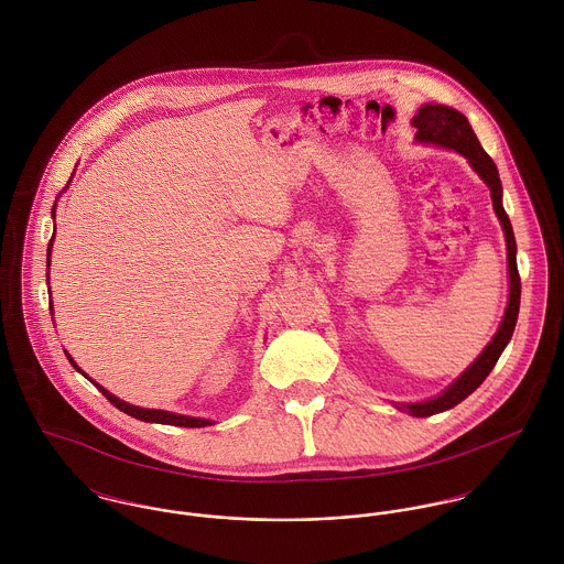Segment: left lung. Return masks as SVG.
<instances>
[{
	"mask_svg": "<svg viewBox=\"0 0 564 564\" xmlns=\"http://www.w3.org/2000/svg\"><path fill=\"white\" fill-rule=\"evenodd\" d=\"M410 123L416 130V134H414L416 143L458 152L460 156L467 159L471 169L482 177L484 184L490 188L492 208H495V215L501 224V230H503V237H506V249H508V282H510L508 284V289H510L508 304H506V313L501 317V323H499L495 336L484 347L482 354L436 398H430L425 402L395 403V408H400L412 416H430V414H436V412H445V410L458 405L463 400H467L482 384L486 376L492 371L501 351L510 343L514 325H517L519 302H521V280H519V271H517L514 232H512L510 219H508V215L503 210V204H501L499 171H497L495 162L490 161V156L484 152L474 128L469 126V119L452 106L423 104L419 108V112L412 117Z\"/></svg>",
	"mask_w": 564,
	"mask_h": 564,
	"instance_id": "1",
	"label": "left lung"
}]
</instances>
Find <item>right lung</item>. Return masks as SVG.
<instances>
[{
	"mask_svg": "<svg viewBox=\"0 0 564 564\" xmlns=\"http://www.w3.org/2000/svg\"><path fill=\"white\" fill-rule=\"evenodd\" d=\"M69 186V184H67ZM65 186V188H67ZM58 199V197H56ZM52 217L56 219V206L52 208ZM52 242H54V237H52V241H50V247H47V284H50V256H52ZM52 315H54V308H52ZM67 354V351H65ZM67 358H69V362L80 371L82 376H86L84 371H82L80 367L76 365V360L67 354ZM90 380V378H88ZM93 382V380H90ZM95 387H97V391L108 400V402L112 403V405H117L119 410H123L126 414H130V416H134V419H141V421H148V423H162V425H180V427H206V425H213L215 421L213 419H204V416H188V414H177V412H169V410H156V408H141V405H134V403L123 402V400H119L117 395H112L110 391H106L101 384H97V382H93Z\"/></svg>",
	"mask_w": 564,
	"mask_h": 564,
	"instance_id": "right-lung-1",
	"label": "right lung"
}]
</instances>
